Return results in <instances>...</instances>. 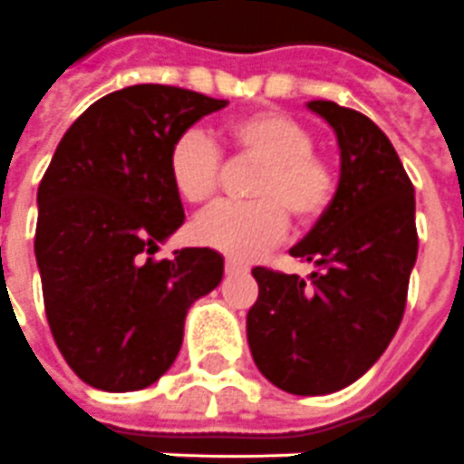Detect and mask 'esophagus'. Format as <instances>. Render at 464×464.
Masks as SVG:
<instances>
[{
    "label": "esophagus",
    "mask_w": 464,
    "mask_h": 464,
    "mask_svg": "<svg viewBox=\"0 0 464 464\" xmlns=\"http://www.w3.org/2000/svg\"><path fill=\"white\" fill-rule=\"evenodd\" d=\"M247 269H249L247 265H245V262H239V259H227L225 262L227 275H245Z\"/></svg>",
    "instance_id": "1"
}]
</instances>
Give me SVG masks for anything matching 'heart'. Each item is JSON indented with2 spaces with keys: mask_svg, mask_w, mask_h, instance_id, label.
Returning a JSON list of instances; mask_svg holds the SVG:
<instances>
[{
  "mask_svg": "<svg viewBox=\"0 0 464 464\" xmlns=\"http://www.w3.org/2000/svg\"><path fill=\"white\" fill-rule=\"evenodd\" d=\"M232 152L259 164L249 182L247 205H219L192 225V237L222 255L252 259L275 247L287 232V217L312 227L330 212L340 174L304 121L277 110L249 111L222 124ZM167 172L174 192L189 205H207L219 192L222 154L199 130H185L169 147Z\"/></svg>",
  "mask_w": 464,
  "mask_h": 464,
  "instance_id": "1",
  "label": "heart"
}]
</instances>
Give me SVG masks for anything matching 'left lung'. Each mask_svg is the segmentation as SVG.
<instances>
[{
    "mask_svg": "<svg viewBox=\"0 0 464 464\" xmlns=\"http://www.w3.org/2000/svg\"><path fill=\"white\" fill-rule=\"evenodd\" d=\"M340 142V189L330 212L290 249L312 262L302 279L255 267L247 312L255 364L292 395H330L360 380L402 322L417 259L415 187L392 142L362 111L314 100Z\"/></svg>",
    "mask_w": 464,
    "mask_h": 464,
    "instance_id": "left-lung-1",
    "label": "left lung"
}]
</instances>
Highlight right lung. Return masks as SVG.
<instances>
[{"mask_svg": "<svg viewBox=\"0 0 464 464\" xmlns=\"http://www.w3.org/2000/svg\"><path fill=\"white\" fill-rule=\"evenodd\" d=\"M225 104L169 84L111 92L69 127L39 182L34 255L49 330L97 390L157 382L182 347L187 310L222 279L215 249L154 252L185 222L169 147Z\"/></svg>", "mask_w": 464, "mask_h": 464, "instance_id": "obj_1", "label": "right lung"}]
</instances>
